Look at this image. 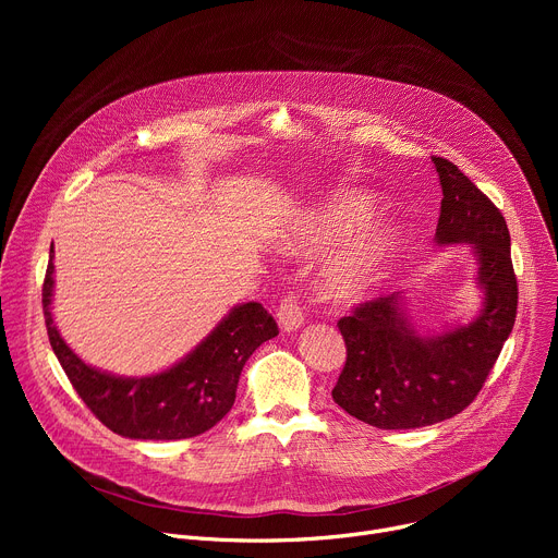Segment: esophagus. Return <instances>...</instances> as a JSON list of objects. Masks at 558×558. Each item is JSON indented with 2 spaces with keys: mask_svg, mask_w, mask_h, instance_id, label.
<instances>
[{
  "mask_svg": "<svg viewBox=\"0 0 558 558\" xmlns=\"http://www.w3.org/2000/svg\"><path fill=\"white\" fill-rule=\"evenodd\" d=\"M276 317H278V325L284 329V331H293V329H300L304 325V311H302V302H300V295L298 293H289L280 300V306L276 311Z\"/></svg>",
  "mask_w": 558,
  "mask_h": 558,
  "instance_id": "obj_1",
  "label": "esophagus"
}]
</instances>
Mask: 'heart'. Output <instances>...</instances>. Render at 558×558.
<instances>
[{
	"instance_id": "obj_1",
	"label": "heart",
	"mask_w": 558,
	"mask_h": 558,
	"mask_svg": "<svg viewBox=\"0 0 558 558\" xmlns=\"http://www.w3.org/2000/svg\"><path fill=\"white\" fill-rule=\"evenodd\" d=\"M377 205L366 192H344L317 209L298 231L302 243L333 245L364 231ZM400 227L381 225L366 231L327 269V287L336 298L366 295L384 278L400 245Z\"/></svg>"
}]
</instances>
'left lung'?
Masks as SVG:
<instances>
[{
	"label": "left lung",
	"instance_id": "8db88e82",
	"mask_svg": "<svg viewBox=\"0 0 558 558\" xmlns=\"http://www.w3.org/2000/svg\"><path fill=\"white\" fill-rule=\"evenodd\" d=\"M433 163L444 192L435 241L472 245L486 302L470 325L428 338L415 331L400 291L340 317L347 362L331 395L349 415L384 430L430 426L470 407L517 317L519 289L504 214L448 158L433 156Z\"/></svg>",
	"mask_w": 558,
	"mask_h": 558
}]
</instances>
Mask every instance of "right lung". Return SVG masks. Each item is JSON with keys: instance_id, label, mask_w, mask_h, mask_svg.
I'll list each match as a JSON object with an SVG mask.
<instances>
[{"instance_id": "add662e5", "label": "right lung", "mask_w": 558, "mask_h": 558, "mask_svg": "<svg viewBox=\"0 0 558 558\" xmlns=\"http://www.w3.org/2000/svg\"><path fill=\"white\" fill-rule=\"evenodd\" d=\"M52 260L41 304L50 347L72 388L112 433L130 439H187L216 426L233 407L238 377L250 355L278 336L258 302L233 306L225 320L177 366L149 377H117L78 360L52 325Z\"/></svg>"}]
</instances>
